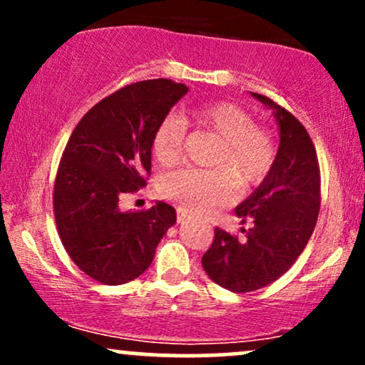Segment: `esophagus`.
<instances>
[{"instance_id":"esophagus-1","label":"esophagus","mask_w":365,"mask_h":365,"mask_svg":"<svg viewBox=\"0 0 365 365\" xmlns=\"http://www.w3.org/2000/svg\"><path fill=\"white\" fill-rule=\"evenodd\" d=\"M178 223H183V221L187 220V212L183 211V209H178Z\"/></svg>"}]
</instances>
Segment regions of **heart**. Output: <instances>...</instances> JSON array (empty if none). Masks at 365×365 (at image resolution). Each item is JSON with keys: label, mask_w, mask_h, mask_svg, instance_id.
<instances>
[{"label": "heart", "mask_w": 365, "mask_h": 365, "mask_svg": "<svg viewBox=\"0 0 365 365\" xmlns=\"http://www.w3.org/2000/svg\"><path fill=\"white\" fill-rule=\"evenodd\" d=\"M194 123L220 139L212 166L216 170L183 168L161 182V194L190 215H206L233 199V180L238 185H259L273 170L278 145L269 130L255 125L250 113L233 103H204L190 110ZM187 123L177 113L159 121L153 137V154L163 166L182 158Z\"/></svg>", "instance_id": "heart-1"}]
</instances>
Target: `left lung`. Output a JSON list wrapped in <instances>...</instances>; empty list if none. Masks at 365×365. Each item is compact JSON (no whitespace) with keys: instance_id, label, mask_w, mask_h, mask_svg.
<instances>
[{"instance_id":"left-lung-1","label":"left lung","mask_w":365,"mask_h":365,"mask_svg":"<svg viewBox=\"0 0 365 365\" xmlns=\"http://www.w3.org/2000/svg\"><path fill=\"white\" fill-rule=\"evenodd\" d=\"M273 108L279 125V148L273 170L235 212L244 238L215 230V240L202 255V267L212 282L244 293L267 287L297 261L311 238L321 207V173L316 148L307 130L273 99L255 94Z\"/></svg>"}]
</instances>
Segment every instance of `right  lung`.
I'll return each instance as SVG.
<instances>
[{
    "label": "right lung",
    "instance_id": "right-lung-1",
    "mask_svg": "<svg viewBox=\"0 0 365 365\" xmlns=\"http://www.w3.org/2000/svg\"><path fill=\"white\" fill-rule=\"evenodd\" d=\"M187 86L153 78L121 87L73 128L54 180L58 235L70 259L103 284H123L150 266L177 212L158 200L123 212L121 197L148 185L154 130Z\"/></svg>",
    "mask_w": 365,
    "mask_h": 365
}]
</instances>
